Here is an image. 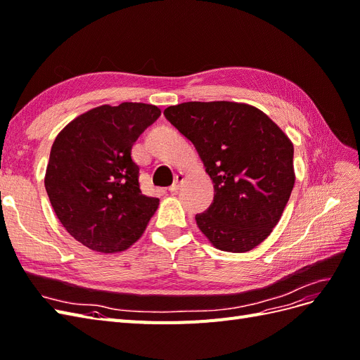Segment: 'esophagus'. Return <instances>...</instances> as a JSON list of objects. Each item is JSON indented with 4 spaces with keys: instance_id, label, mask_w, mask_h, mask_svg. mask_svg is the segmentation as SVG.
<instances>
[{
    "instance_id": "34e87169",
    "label": "esophagus",
    "mask_w": 360,
    "mask_h": 360,
    "mask_svg": "<svg viewBox=\"0 0 360 360\" xmlns=\"http://www.w3.org/2000/svg\"><path fill=\"white\" fill-rule=\"evenodd\" d=\"M183 179H184V174L183 172L176 174V177H174V183L169 186V192H177V189H179V186L181 184Z\"/></svg>"
}]
</instances>
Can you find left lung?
Masks as SVG:
<instances>
[{
    "label": "left lung",
    "mask_w": 360,
    "mask_h": 360,
    "mask_svg": "<svg viewBox=\"0 0 360 360\" xmlns=\"http://www.w3.org/2000/svg\"><path fill=\"white\" fill-rule=\"evenodd\" d=\"M163 115L197 148L214 198L195 216L209 242L248 252L270 236L294 186V148L258 108L236 102H184Z\"/></svg>",
    "instance_id": "1"
}]
</instances>
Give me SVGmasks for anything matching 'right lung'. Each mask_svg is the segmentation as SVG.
Instances as JSON below:
<instances>
[{
  "label": "right lung",
  "mask_w": 360,
  "mask_h": 360,
  "mask_svg": "<svg viewBox=\"0 0 360 360\" xmlns=\"http://www.w3.org/2000/svg\"><path fill=\"white\" fill-rule=\"evenodd\" d=\"M160 115L155 105L124 102L81 114L53 141L45 176L52 209L66 231L91 250L132 246L159 205L139 189L132 146Z\"/></svg>",
  "instance_id": "right-lung-1"
}]
</instances>
